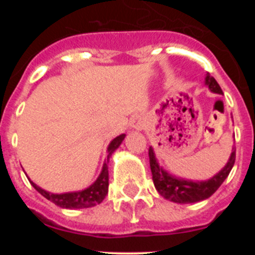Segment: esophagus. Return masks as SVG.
Returning <instances> with one entry per match:
<instances>
[{
  "label": "esophagus",
  "mask_w": 255,
  "mask_h": 255,
  "mask_svg": "<svg viewBox=\"0 0 255 255\" xmlns=\"http://www.w3.org/2000/svg\"><path fill=\"white\" fill-rule=\"evenodd\" d=\"M144 125H145V120H144V117L141 116H135L134 119H131V121H130V128H131L132 130L144 129Z\"/></svg>",
  "instance_id": "1"
}]
</instances>
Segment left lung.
<instances>
[{
    "label": "left lung",
    "mask_w": 255,
    "mask_h": 255,
    "mask_svg": "<svg viewBox=\"0 0 255 255\" xmlns=\"http://www.w3.org/2000/svg\"><path fill=\"white\" fill-rule=\"evenodd\" d=\"M206 85L212 93L222 94V89L216 82V79L209 74L206 75ZM149 163L155 189L164 199L180 204L195 203V202H200L211 197L226 180L235 163V148L233 147L230 158L225 164V167L206 181H193V180L182 179V177L168 173L167 171L163 170L162 166H159L152 147H149Z\"/></svg>",
    "instance_id": "left-lung-1"
}]
</instances>
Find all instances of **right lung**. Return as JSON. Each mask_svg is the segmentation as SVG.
I'll return each instance as SVG.
<instances>
[{
  "instance_id": "right-lung-1",
  "label": "right lung",
  "mask_w": 255,
  "mask_h": 255,
  "mask_svg": "<svg viewBox=\"0 0 255 255\" xmlns=\"http://www.w3.org/2000/svg\"><path fill=\"white\" fill-rule=\"evenodd\" d=\"M126 135L121 134L119 136L111 140V143L108 144L107 147V157L103 163L102 171H101L100 176L97 177L96 181L92 184L91 186L83 189L79 191H70V193H61V194H55V193H49V191L44 190V189L39 188L37 184L30 181L33 188L43 195L46 199L51 200L52 203H55L56 206L61 207V208L66 209H82V208H89L96 204H100L103 199L106 198L108 193V161L111 158L112 153L120 147V144L125 139Z\"/></svg>"
}]
</instances>
